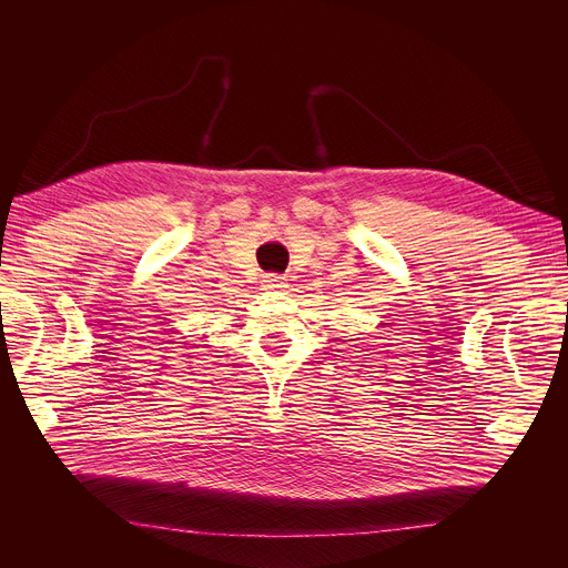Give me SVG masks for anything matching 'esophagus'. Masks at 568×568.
Returning <instances> with one entry per match:
<instances>
[{
    "label": "esophagus",
    "mask_w": 568,
    "mask_h": 568,
    "mask_svg": "<svg viewBox=\"0 0 568 568\" xmlns=\"http://www.w3.org/2000/svg\"><path fill=\"white\" fill-rule=\"evenodd\" d=\"M285 276H278V274H267V276H263V287L265 290H281V287H285Z\"/></svg>",
    "instance_id": "obj_1"
}]
</instances>
